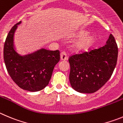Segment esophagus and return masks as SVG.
I'll use <instances>...</instances> for the list:
<instances>
[{"label": "esophagus", "mask_w": 123, "mask_h": 123, "mask_svg": "<svg viewBox=\"0 0 123 123\" xmlns=\"http://www.w3.org/2000/svg\"><path fill=\"white\" fill-rule=\"evenodd\" d=\"M68 58H67V53L65 51H62L61 52V59L62 61H65V60H67Z\"/></svg>", "instance_id": "34e87169"}]
</instances>
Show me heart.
<instances>
[{"label": "heart", "instance_id": "obj_1", "mask_svg": "<svg viewBox=\"0 0 123 123\" xmlns=\"http://www.w3.org/2000/svg\"><path fill=\"white\" fill-rule=\"evenodd\" d=\"M93 37L92 36H86L81 37L75 43V47L78 50H85L92 43Z\"/></svg>", "mask_w": 123, "mask_h": 123}]
</instances>
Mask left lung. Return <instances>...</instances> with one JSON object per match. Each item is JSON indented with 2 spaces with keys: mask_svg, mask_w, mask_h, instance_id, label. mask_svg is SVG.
<instances>
[{
  "mask_svg": "<svg viewBox=\"0 0 123 123\" xmlns=\"http://www.w3.org/2000/svg\"><path fill=\"white\" fill-rule=\"evenodd\" d=\"M106 43L98 49L74 54L69 57V80L71 86L76 91L94 93L111 77L117 65L118 49L112 34Z\"/></svg>",
  "mask_w": 123,
  "mask_h": 123,
  "instance_id": "obj_1",
  "label": "left lung"
}]
</instances>
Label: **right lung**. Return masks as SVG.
<instances>
[{
    "instance_id": "obj_1",
    "label": "right lung",
    "mask_w": 123,
    "mask_h": 123,
    "mask_svg": "<svg viewBox=\"0 0 123 123\" xmlns=\"http://www.w3.org/2000/svg\"><path fill=\"white\" fill-rule=\"evenodd\" d=\"M15 24L7 35L3 47V58L8 73L19 87L30 92L42 90L49 83L54 67L60 60L59 50L41 49L25 56H19L13 47Z\"/></svg>"
}]
</instances>
